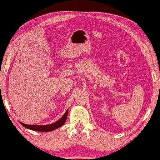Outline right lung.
Segmentation results:
<instances>
[{"label":"right lung","instance_id":"add662e5","mask_svg":"<svg viewBox=\"0 0 160 160\" xmlns=\"http://www.w3.org/2000/svg\"><path fill=\"white\" fill-rule=\"evenodd\" d=\"M67 114H68V110L66 111V113L63 115V116L60 119V120L55 122V123L49 124V125H28V124H23L22 122H20V123L25 128L31 129V130L35 131H40V132L52 131L53 130H55V129L58 128L60 127L61 126H62L64 124V122H66V120H67Z\"/></svg>","mask_w":160,"mask_h":160}]
</instances>
